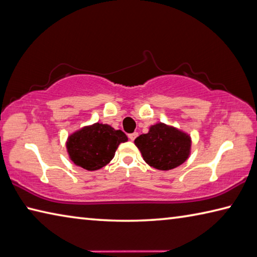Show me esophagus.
Returning a JSON list of instances; mask_svg holds the SVG:
<instances>
[{
  "instance_id": "esophagus-1",
  "label": "esophagus",
  "mask_w": 257,
  "mask_h": 257,
  "mask_svg": "<svg viewBox=\"0 0 257 257\" xmlns=\"http://www.w3.org/2000/svg\"><path fill=\"white\" fill-rule=\"evenodd\" d=\"M137 137H138V133H137V132H134V133H131V134H128V139L131 140V141H134V140L137 139Z\"/></svg>"
}]
</instances>
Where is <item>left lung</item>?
Returning <instances> with one entry per match:
<instances>
[{"label": "left lung", "instance_id": "obj_1", "mask_svg": "<svg viewBox=\"0 0 257 257\" xmlns=\"http://www.w3.org/2000/svg\"><path fill=\"white\" fill-rule=\"evenodd\" d=\"M134 143L144 161L162 171L181 166L191 152L190 135L161 122L151 125L149 132L138 137Z\"/></svg>", "mask_w": 257, "mask_h": 257}]
</instances>
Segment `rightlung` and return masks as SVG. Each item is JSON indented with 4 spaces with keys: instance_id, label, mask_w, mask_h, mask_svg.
<instances>
[{
    "instance_id": "add662e5",
    "label": "right lung",
    "mask_w": 257,
    "mask_h": 257,
    "mask_svg": "<svg viewBox=\"0 0 257 257\" xmlns=\"http://www.w3.org/2000/svg\"><path fill=\"white\" fill-rule=\"evenodd\" d=\"M127 140L120 130L108 124L94 123L70 134L66 148L69 159L77 167L96 171L108 164L118 145Z\"/></svg>"
}]
</instances>
